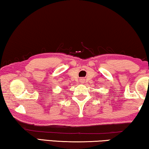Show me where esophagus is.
Listing matches in <instances>:
<instances>
[{
	"label": "esophagus",
	"mask_w": 149,
	"mask_h": 149,
	"mask_svg": "<svg viewBox=\"0 0 149 149\" xmlns=\"http://www.w3.org/2000/svg\"><path fill=\"white\" fill-rule=\"evenodd\" d=\"M79 81H80L81 84H84V81H85V79L84 78H81L80 79H79Z\"/></svg>",
	"instance_id": "34e87169"
}]
</instances>
